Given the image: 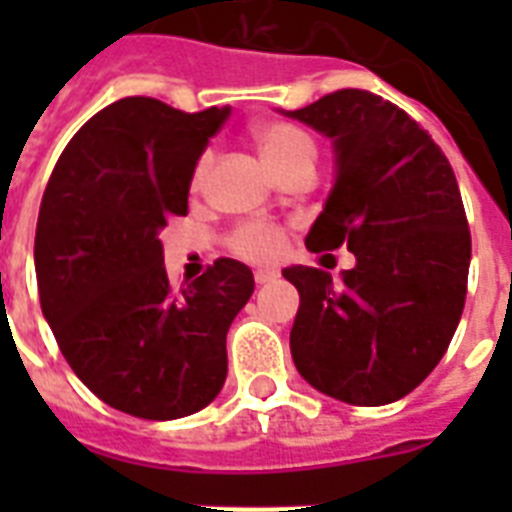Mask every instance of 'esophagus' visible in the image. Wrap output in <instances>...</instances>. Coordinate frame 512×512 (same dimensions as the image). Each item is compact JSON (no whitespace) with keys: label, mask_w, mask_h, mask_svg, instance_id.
Returning a JSON list of instances; mask_svg holds the SVG:
<instances>
[{"label":"esophagus","mask_w":512,"mask_h":512,"mask_svg":"<svg viewBox=\"0 0 512 512\" xmlns=\"http://www.w3.org/2000/svg\"><path fill=\"white\" fill-rule=\"evenodd\" d=\"M276 276H279V273H276V271H255V281H257V284H268V281H273V279H276Z\"/></svg>","instance_id":"esophagus-1"}]
</instances>
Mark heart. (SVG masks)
I'll return each mask as SVG.
<instances>
[{
	"instance_id": "b5f03b06",
	"label": "heart",
	"mask_w": 512,
	"mask_h": 512,
	"mask_svg": "<svg viewBox=\"0 0 512 512\" xmlns=\"http://www.w3.org/2000/svg\"><path fill=\"white\" fill-rule=\"evenodd\" d=\"M255 143L260 154L276 175L316 162V143L303 127L289 122H268L255 130ZM209 154H204L193 170V185L199 188L209 172ZM287 233L271 223H244L228 236V249L233 255L255 265H271L284 255Z\"/></svg>"
}]
</instances>
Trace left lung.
Here are the masks:
<instances>
[{
  "mask_svg": "<svg viewBox=\"0 0 512 512\" xmlns=\"http://www.w3.org/2000/svg\"><path fill=\"white\" fill-rule=\"evenodd\" d=\"M287 116L335 140V185L305 244L356 255L340 281L284 268L300 292L297 372L345 404H390L436 369L460 324L470 268L460 185L436 140L374 92L337 90Z\"/></svg>",
  "mask_w": 512,
  "mask_h": 512,
  "instance_id": "obj_1",
  "label": "left lung"
}]
</instances>
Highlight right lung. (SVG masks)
<instances>
[{
	"label": "right lung",
	"instance_id": "obj_1",
	"mask_svg": "<svg viewBox=\"0 0 512 512\" xmlns=\"http://www.w3.org/2000/svg\"><path fill=\"white\" fill-rule=\"evenodd\" d=\"M231 114H185L122 98L63 148L36 220L39 300L68 366L119 412L177 420L228 374L225 335L255 292L247 265L220 257L175 289L159 231L188 215L199 156Z\"/></svg>",
	"mask_w": 512,
	"mask_h": 512
}]
</instances>
